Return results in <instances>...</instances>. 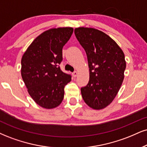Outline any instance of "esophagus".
Instances as JSON below:
<instances>
[{"instance_id": "1", "label": "esophagus", "mask_w": 147, "mask_h": 147, "mask_svg": "<svg viewBox=\"0 0 147 147\" xmlns=\"http://www.w3.org/2000/svg\"><path fill=\"white\" fill-rule=\"evenodd\" d=\"M72 75H73L74 77H76L78 76V72L77 71H74L72 73Z\"/></svg>"}]
</instances>
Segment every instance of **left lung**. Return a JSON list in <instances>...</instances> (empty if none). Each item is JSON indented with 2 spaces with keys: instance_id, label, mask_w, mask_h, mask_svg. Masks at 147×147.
Returning <instances> with one entry per match:
<instances>
[{
  "instance_id": "left-lung-1",
  "label": "left lung",
  "mask_w": 147,
  "mask_h": 147,
  "mask_svg": "<svg viewBox=\"0 0 147 147\" xmlns=\"http://www.w3.org/2000/svg\"><path fill=\"white\" fill-rule=\"evenodd\" d=\"M74 33L86 52L89 68L88 84L81 88L82 98L93 109H103L113 101L123 81L126 68L124 53L101 30L79 27Z\"/></svg>"
}]
</instances>
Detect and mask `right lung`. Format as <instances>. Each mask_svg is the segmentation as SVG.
<instances>
[{"label": "right lung", "instance_id": "obj_1", "mask_svg": "<svg viewBox=\"0 0 147 147\" xmlns=\"http://www.w3.org/2000/svg\"><path fill=\"white\" fill-rule=\"evenodd\" d=\"M71 27L51 28L39 35L28 46L21 61V74L28 92L37 104L46 109L61 104L64 88L71 80L59 65L63 48L70 39Z\"/></svg>", "mask_w": 147, "mask_h": 147}]
</instances>
